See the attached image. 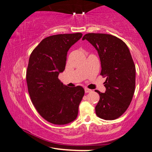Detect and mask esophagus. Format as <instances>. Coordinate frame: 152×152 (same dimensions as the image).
<instances>
[{
	"label": "esophagus",
	"mask_w": 152,
	"mask_h": 152,
	"mask_svg": "<svg viewBox=\"0 0 152 152\" xmlns=\"http://www.w3.org/2000/svg\"><path fill=\"white\" fill-rule=\"evenodd\" d=\"M84 91H85L86 93H88V92H92V90L88 89V88H84Z\"/></svg>",
	"instance_id": "34e87169"
}]
</instances>
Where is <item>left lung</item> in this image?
Listing matches in <instances>:
<instances>
[{
	"instance_id": "1",
	"label": "left lung",
	"mask_w": 152,
	"mask_h": 152,
	"mask_svg": "<svg viewBox=\"0 0 152 152\" xmlns=\"http://www.w3.org/2000/svg\"><path fill=\"white\" fill-rule=\"evenodd\" d=\"M97 50L101 63V75L107 77L104 93L96 91L100 100L96 114L105 120L121 116L132 101L135 87V66L127 45L114 35L87 33L82 37Z\"/></svg>"
}]
</instances>
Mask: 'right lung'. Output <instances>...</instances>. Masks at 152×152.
<instances>
[{"label":"right lung","instance_id":"right-lung-1","mask_svg":"<svg viewBox=\"0 0 152 152\" xmlns=\"http://www.w3.org/2000/svg\"><path fill=\"white\" fill-rule=\"evenodd\" d=\"M82 36L81 33L49 36L30 55L26 74L28 92L37 112L53 124H68L78 115L84 90L80 86H64L58 75L65 70L69 49Z\"/></svg>","mask_w":152,"mask_h":152}]
</instances>
